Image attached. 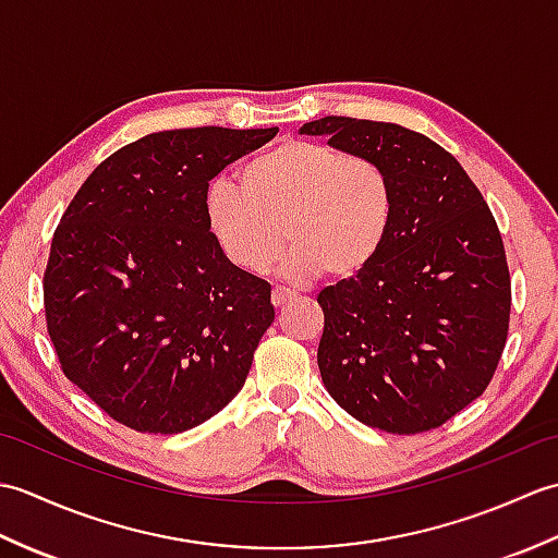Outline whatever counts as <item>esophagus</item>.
<instances>
[{
  "mask_svg": "<svg viewBox=\"0 0 558 558\" xmlns=\"http://www.w3.org/2000/svg\"><path fill=\"white\" fill-rule=\"evenodd\" d=\"M294 298H298V294H294L292 290L276 288V290H272V294H270V302H272V306H286V304L292 302Z\"/></svg>",
  "mask_w": 558,
  "mask_h": 558,
  "instance_id": "1",
  "label": "esophagus"
}]
</instances>
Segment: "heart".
Returning <instances> with one entry per match:
<instances>
[{"label":"heart","instance_id":"b5f03b06","mask_svg":"<svg viewBox=\"0 0 558 558\" xmlns=\"http://www.w3.org/2000/svg\"><path fill=\"white\" fill-rule=\"evenodd\" d=\"M240 184L208 186L206 222L230 264L254 276L276 266L288 240L290 278H357L393 230L396 184L374 158L288 138L242 165Z\"/></svg>","mask_w":558,"mask_h":558}]
</instances>
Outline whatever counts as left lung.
<instances>
[{
  "label": "left lung",
  "mask_w": 558,
  "mask_h": 558,
  "mask_svg": "<svg viewBox=\"0 0 558 558\" xmlns=\"http://www.w3.org/2000/svg\"><path fill=\"white\" fill-rule=\"evenodd\" d=\"M300 134L378 160L398 198L372 268L318 292L324 386L374 429H436L487 390L506 348L511 276L487 201L448 150L400 124L322 117Z\"/></svg>",
  "instance_id": "1"
}]
</instances>
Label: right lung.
<instances>
[{"instance_id": "right-lung-1", "label": "right lung", "mask_w": 558, "mask_h": 558, "mask_svg": "<svg viewBox=\"0 0 558 558\" xmlns=\"http://www.w3.org/2000/svg\"><path fill=\"white\" fill-rule=\"evenodd\" d=\"M276 134H148L102 160L57 225L47 333L69 381L129 429H194L246 381L276 318L270 286L220 252L204 201L225 165Z\"/></svg>"}]
</instances>
